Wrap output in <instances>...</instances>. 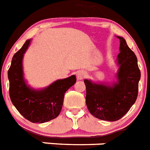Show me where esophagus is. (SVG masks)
<instances>
[{
    "instance_id": "esophagus-1",
    "label": "esophagus",
    "mask_w": 150,
    "mask_h": 150,
    "mask_svg": "<svg viewBox=\"0 0 150 150\" xmlns=\"http://www.w3.org/2000/svg\"><path fill=\"white\" fill-rule=\"evenodd\" d=\"M86 72L85 71H83V70H80V71L76 72V78H77L78 80H83L86 76Z\"/></svg>"
}]
</instances>
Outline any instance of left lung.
Listing matches in <instances>:
<instances>
[{
    "label": "left lung",
    "mask_w": 150,
    "mask_h": 150,
    "mask_svg": "<svg viewBox=\"0 0 150 150\" xmlns=\"http://www.w3.org/2000/svg\"><path fill=\"white\" fill-rule=\"evenodd\" d=\"M117 37L120 39L117 81L108 85L84 80L88 109L91 115L103 121H115L121 119L136 102L138 95L140 70L137 58L125 38Z\"/></svg>",
    "instance_id": "8db88e82"
}]
</instances>
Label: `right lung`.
Wrapping results in <instances>:
<instances>
[{
    "label": "right lung",
    "mask_w": 150,
    "mask_h": 150,
    "mask_svg": "<svg viewBox=\"0 0 150 150\" xmlns=\"http://www.w3.org/2000/svg\"><path fill=\"white\" fill-rule=\"evenodd\" d=\"M29 39L13 55L8 70L10 97L17 111L33 123H45L56 118L62 108L64 93L76 81L74 75L56 80L48 87L34 89L23 77V58L30 45Z\"/></svg>",
    "instance_id": "1"
}]
</instances>
